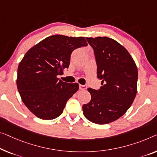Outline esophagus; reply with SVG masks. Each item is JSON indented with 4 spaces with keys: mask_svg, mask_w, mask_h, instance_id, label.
Segmentation results:
<instances>
[{
    "mask_svg": "<svg viewBox=\"0 0 157 157\" xmlns=\"http://www.w3.org/2000/svg\"><path fill=\"white\" fill-rule=\"evenodd\" d=\"M86 87V85H79V90H85Z\"/></svg>",
    "mask_w": 157,
    "mask_h": 157,
    "instance_id": "34e87169",
    "label": "esophagus"
}]
</instances>
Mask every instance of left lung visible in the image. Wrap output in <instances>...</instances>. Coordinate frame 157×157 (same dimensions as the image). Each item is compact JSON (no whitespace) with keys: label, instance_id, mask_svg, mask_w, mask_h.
<instances>
[{"label":"left lung","instance_id":"left-lung-1","mask_svg":"<svg viewBox=\"0 0 157 157\" xmlns=\"http://www.w3.org/2000/svg\"><path fill=\"white\" fill-rule=\"evenodd\" d=\"M94 53L97 78L101 86L89 88L91 100L82 106L83 114L91 122L108 124L125 113L137 94L138 72L128 51L109 37H86Z\"/></svg>","mask_w":157,"mask_h":157}]
</instances>
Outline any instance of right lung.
Returning <instances> with one entry per match:
<instances>
[{
	"label": "right lung",
	"mask_w": 157,
	"mask_h": 157,
	"mask_svg": "<svg viewBox=\"0 0 157 157\" xmlns=\"http://www.w3.org/2000/svg\"><path fill=\"white\" fill-rule=\"evenodd\" d=\"M87 46L84 37L52 35L26 53L17 69V86L23 103L39 118L61 115L67 101L79 90L78 83L57 78L68 68L75 49Z\"/></svg>",
	"instance_id": "obj_1"
}]
</instances>
